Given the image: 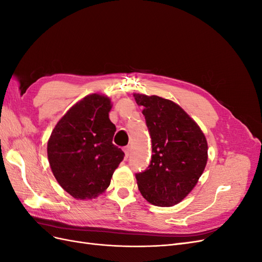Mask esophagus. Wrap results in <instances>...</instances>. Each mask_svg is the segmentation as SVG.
<instances>
[{
	"mask_svg": "<svg viewBox=\"0 0 262 262\" xmlns=\"http://www.w3.org/2000/svg\"><path fill=\"white\" fill-rule=\"evenodd\" d=\"M130 150H131L130 145H126V146H124V147H123V152H124V154H125V157H128V156H129V154H130Z\"/></svg>",
	"mask_w": 262,
	"mask_h": 262,
	"instance_id": "esophagus-1",
	"label": "esophagus"
}]
</instances>
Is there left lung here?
<instances>
[{"label":"left lung","mask_w":262,"mask_h":262,"mask_svg":"<svg viewBox=\"0 0 262 262\" xmlns=\"http://www.w3.org/2000/svg\"><path fill=\"white\" fill-rule=\"evenodd\" d=\"M152 140L148 167L136 173L141 194L157 207H171L188 195L208 161L203 132L184 109L158 96L134 94Z\"/></svg>","instance_id":"obj_1"}]
</instances>
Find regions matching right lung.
<instances>
[{
  "label": "right lung",
  "instance_id": "add662e5",
  "mask_svg": "<svg viewBox=\"0 0 262 262\" xmlns=\"http://www.w3.org/2000/svg\"><path fill=\"white\" fill-rule=\"evenodd\" d=\"M106 96H86L63 116L48 141V160L59 185L75 199H95L109 187L124 153L113 143L116 125Z\"/></svg>",
  "mask_w": 262,
  "mask_h": 262
}]
</instances>
